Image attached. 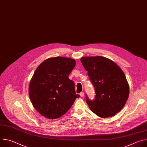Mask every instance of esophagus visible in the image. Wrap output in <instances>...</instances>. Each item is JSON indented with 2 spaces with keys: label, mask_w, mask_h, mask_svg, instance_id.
<instances>
[{
  "label": "esophagus",
  "mask_w": 147,
  "mask_h": 147,
  "mask_svg": "<svg viewBox=\"0 0 147 147\" xmlns=\"http://www.w3.org/2000/svg\"><path fill=\"white\" fill-rule=\"evenodd\" d=\"M84 92H81L80 93V95L81 97H82L84 96Z\"/></svg>",
  "instance_id": "esophagus-1"
}]
</instances>
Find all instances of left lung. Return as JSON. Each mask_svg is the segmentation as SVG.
I'll return each mask as SVG.
<instances>
[{"mask_svg": "<svg viewBox=\"0 0 147 147\" xmlns=\"http://www.w3.org/2000/svg\"><path fill=\"white\" fill-rule=\"evenodd\" d=\"M81 62L95 90V99L86 102L100 117L114 116L124 107L129 95V85L120 67L103 56L82 57Z\"/></svg>", "mask_w": 147, "mask_h": 147, "instance_id": "left-lung-1", "label": "left lung"}]
</instances>
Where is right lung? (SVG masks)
<instances>
[{
  "label": "right lung",
  "mask_w": 147,
  "mask_h": 147,
  "mask_svg": "<svg viewBox=\"0 0 147 147\" xmlns=\"http://www.w3.org/2000/svg\"><path fill=\"white\" fill-rule=\"evenodd\" d=\"M76 65L74 59L55 57L46 59L35 70L29 84V96L35 109L49 119L60 117L80 95L69 76Z\"/></svg>",
  "instance_id": "right-lung-1"
}]
</instances>
